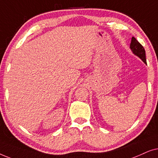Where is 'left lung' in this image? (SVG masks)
I'll return each mask as SVG.
<instances>
[{"label": "left lung", "mask_w": 158, "mask_h": 158, "mask_svg": "<svg viewBox=\"0 0 158 158\" xmlns=\"http://www.w3.org/2000/svg\"><path fill=\"white\" fill-rule=\"evenodd\" d=\"M130 48H131L132 52L139 58H141L144 64H147L146 61V55H145V50L143 46L136 40L135 37H132L131 42L130 44Z\"/></svg>", "instance_id": "left-lung-1"}]
</instances>
